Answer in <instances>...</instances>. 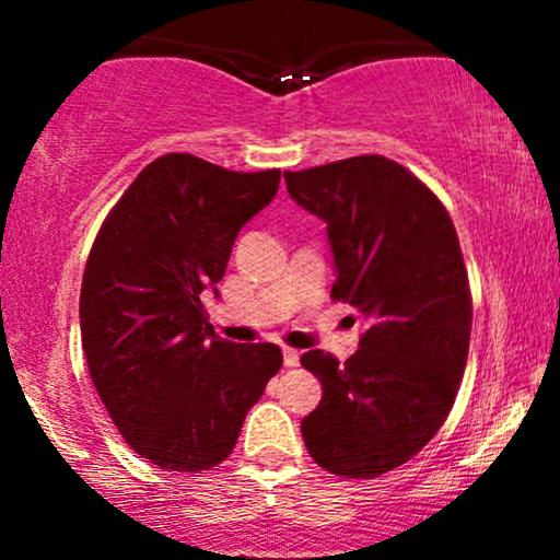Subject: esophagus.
<instances>
[{
    "label": "esophagus",
    "instance_id": "obj_1",
    "mask_svg": "<svg viewBox=\"0 0 560 560\" xmlns=\"http://www.w3.org/2000/svg\"><path fill=\"white\" fill-rule=\"evenodd\" d=\"M284 365H287V369H294V365H300V352L292 350V347H284Z\"/></svg>",
    "mask_w": 560,
    "mask_h": 560
}]
</instances>
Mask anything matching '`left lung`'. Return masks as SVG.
Listing matches in <instances>:
<instances>
[{"mask_svg":"<svg viewBox=\"0 0 560 560\" xmlns=\"http://www.w3.org/2000/svg\"><path fill=\"white\" fill-rule=\"evenodd\" d=\"M284 178L289 197L326 221L331 300L365 320L361 350L342 365L324 350L300 358L324 387L302 440L337 477H382L440 432L464 378L471 292L458 234L434 191L389 158H347Z\"/></svg>","mask_w":560,"mask_h":560,"instance_id":"left-lung-1","label":"left lung"}]
</instances>
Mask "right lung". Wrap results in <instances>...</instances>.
<instances>
[{"instance_id":"1","label":"right lung","mask_w":560,"mask_h":560,"mask_svg":"<svg viewBox=\"0 0 560 560\" xmlns=\"http://www.w3.org/2000/svg\"><path fill=\"white\" fill-rule=\"evenodd\" d=\"M279 178L171 152L133 178L92 244L79 307L89 374L124 440L160 468L226 460L284 363L271 342L218 337L202 305Z\"/></svg>"}]
</instances>
